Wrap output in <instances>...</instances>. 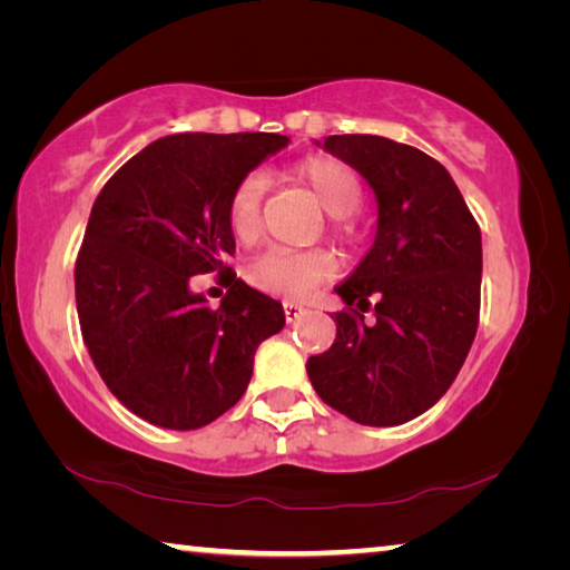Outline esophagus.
Returning a JSON list of instances; mask_svg holds the SVG:
<instances>
[{"label":"esophagus","instance_id":"34e87169","mask_svg":"<svg viewBox=\"0 0 570 570\" xmlns=\"http://www.w3.org/2000/svg\"><path fill=\"white\" fill-rule=\"evenodd\" d=\"M302 314H306V308L302 304H294V302H284V316L288 324H294L296 320H302Z\"/></svg>","mask_w":570,"mask_h":570}]
</instances>
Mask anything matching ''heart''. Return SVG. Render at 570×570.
Segmentation results:
<instances>
[{
	"label": "heart",
	"instance_id": "1",
	"mask_svg": "<svg viewBox=\"0 0 570 570\" xmlns=\"http://www.w3.org/2000/svg\"><path fill=\"white\" fill-rule=\"evenodd\" d=\"M296 178L306 183L330 214L334 234L342 240H352L356 234L352 214L362 206L364 188L356 173L334 158H308L296 166ZM264 178L246 176L238 183L228 198V228L240 240L256 238L262 228V204H264ZM336 272V258L324 248H284L274 246L254 256L246 266L248 282L264 288L268 294L304 298L324 284Z\"/></svg>",
	"mask_w": 570,
	"mask_h": 570
}]
</instances>
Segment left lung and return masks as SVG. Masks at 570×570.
Wrapping results in <instances>:
<instances>
[{
  "label": "left lung",
  "mask_w": 570,
  "mask_h": 570,
  "mask_svg": "<svg viewBox=\"0 0 570 570\" xmlns=\"http://www.w3.org/2000/svg\"><path fill=\"white\" fill-rule=\"evenodd\" d=\"M324 150L356 168L377 196V236L334 288L330 352L308 356L320 397L346 417L392 428L430 410L472 346L480 320V226L445 166L380 135H330ZM375 302L379 322L363 312Z\"/></svg>",
  "instance_id": "8db88e82"
}]
</instances>
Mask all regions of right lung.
I'll return each mask as SVG.
<instances>
[{
    "mask_svg": "<svg viewBox=\"0 0 570 570\" xmlns=\"http://www.w3.org/2000/svg\"><path fill=\"white\" fill-rule=\"evenodd\" d=\"M288 146L276 132H180L150 142L105 183L75 262L82 340L125 407L168 430H198L244 397L258 344L284 308L224 264L236 240L228 198ZM229 286L210 309L189 276Z\"/></svg>",
    "mask_w": 570,
    "mask_h": 570,
    "instance_id": "obj_1",
    "label": "right lung"
}]
</instances>
